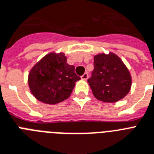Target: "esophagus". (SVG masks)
Segmentation results:
<instances>
[{
    "label": "esophagus",
    "instance_id": "1",
    "mask_svg": "<svg viewBox=\"0 0 154 154\" xmlns=\"http://www.w3.org/2000/svg\"><path fill=\"white\" fill-rule=\"evenodd\" d=\"M88 77H89L88 73H87V72H86V73H84V74L81 76V79H83V80H86L87 79H88Z\"/></svg>",
    "mask_w": 154,
    "mask_h": 154
}]
</instances>
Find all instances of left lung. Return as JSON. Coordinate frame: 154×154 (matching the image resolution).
Returning <instances> with one entry per match:
<instances>
[{"label": "left lung", "mask_w": 154, "mask_h": 154, "mask_svg": "<svg viewBox=\"0 0 154 154\" xmlns=\"http://www.w3.org/2000/svg\"><path fill=\"white\" fill-rule=\"evenodd\" d=\"M94 71L87 80L93 94L99 101L116 102L130 91L131 77L119 57L112 53L95 56Z\"/></svg>", "instance_id": "8db88e82"}]
</instances>
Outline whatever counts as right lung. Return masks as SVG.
I'll use <instances>...</instances> for the list:
<instances>
[{
  "instance_id": "1",
  "label": "right lung",
  "mask_w": 154,
  "mask_h": 154,
  "mask_svg": "<svg viewBox=\"0 0 154 154\" xmlns=\"http://www.w3.org/2000/svg\"><path fill=\"white\" fill-rule=\"evenodd\" d=\"M79 79L75 67L67 63L63 53H50L30 70L28 84L30 92L38 101L55 105L69 97Z\"/></svg>"
}]
</instances>
